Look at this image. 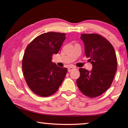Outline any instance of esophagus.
<instances>
[{"label":"esophagus","instance_id":"obj_1","mask_svg":"<svg viewBox=\"0 0 128 128\" xmlns=\"http://www.w3.org/2000/svg\"><path fill=\"white\" fill-rule=\"evenodd\" d=\"M75 68H76L75 66H70L69 68H68V72H70V71H71V70H74V69H75Z\"/></svg>","mask_w":128,"mask_h":128}]
</instances>
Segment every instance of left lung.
Wrapping results in <instances>:
<instances>
[{
	"label": "left lung",
	"instance_id": "obj_1",
	"mask_svg": "<svg viewBox=\"0 0 128 128\" xmlns=\"http://www.w3.org/2000/svg\"><path fill=\"white\" fill-rule=\"evenodd\" d=\"M84 52L92 68L88 71L80 68V75L76 80L84 95L93 98L102 94L113 82L117 68V60L112 45L97 34H82Z\"/></svg>",
	"mask_w": 128,
	"mask_h": 128
}]
</instances>
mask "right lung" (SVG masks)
Listing matches in <instances>:
<instances>
[{
    "label": "right lung",
    "instance_id": "1",
    "mask_svg": "<svg viewBox=\"0 0 128 128\" xmlns=\"http://www.w3.org/2000/svg\"><path fill=\"white\" fill-rule=\"evenodd\" d=\"M66 34L56 32L42 34L26 48L22 70L26 83L36 94L46 97L58 90L67 72L52 62L66 40Z\"/></svg>",
    "mask_w": 128,
    "mask_h": 128
}]
</instances>
